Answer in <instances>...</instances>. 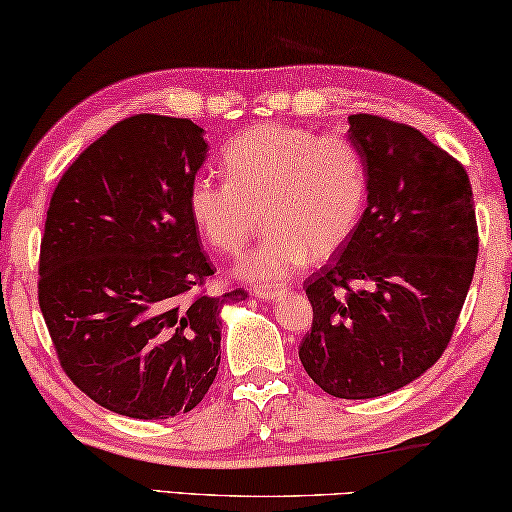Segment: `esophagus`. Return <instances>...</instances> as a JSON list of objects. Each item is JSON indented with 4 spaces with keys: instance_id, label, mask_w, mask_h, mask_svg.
Masks as SVG:
<instances>
[{
    "instance_id": "1",
    "label": "esophagus",
    "mask_w": 512,
    "mask_h": 512,
    "mask_svg": "<svg viewBox=\"0 0 512 512\" xmlns=\"http://www.w3.org/2000/svg\"><path fill=\"white\" fill-rule=\"evenodd\" d=\"M286 288L283 286H258L256 290H254V295L261 299V301H274V299H279V297H283L286 295Z\"/></svg>"
}]
</instances>
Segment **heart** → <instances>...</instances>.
I'll return each mask as SVG.
<instances>
[{"label": "heart", "mask_w": 512, "mask_h": 512, "mask_svg": "<svg viewBox=\"0 0 512 512\" xmlns=\"http://www.w3.org/2000/svg\"><path fill=\"white\" fill-rule=\"evenodd\" d=\"M226 181L197 177L188 192L192 222L226 256H238L261 226L270 231L240 263L249 281L283 279L345 245L363 215L367 165L340 133L317 136L295 124H254L222 149Z\"/></svg>", "instance_id": "heart-1"}]
</instances>
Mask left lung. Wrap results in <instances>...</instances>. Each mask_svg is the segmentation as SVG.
<instances>
[{
  "instance_id": "8db88e82",
  "label": "left lung",
  "mask_w": 512,
  "mask_h": 512,
  "mask_svg": "<svg viewBox=\"0 0 512 512\" xmlns=\"http://www.w3.org/2000/svg\"><path fill=\"white\" fill-rule=\"evenodd\" d=\"M367 165V208L322 270L299 358L324 392L372 399L422 376L447 349L472 283L479 229L465 167L420 131L349 115Z\"/></svg>"
}]
</instances>
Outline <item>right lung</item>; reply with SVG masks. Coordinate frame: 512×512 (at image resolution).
Returning a JSON list of instances; mask_svg holds the SVG:
<instances>
[{
	"instance_id": "right-lung-1",
	"label": "right lung",
	"mask_w": 512,
	"mask_h": 512,
	"mask_svg": "<svg viewBox=\"0 0 512 512\" xmlns=\"http://www.w3.org/2000/svg\"><path fill=\"white\" fill-rule=\"evenodd\" d=\"M204 129L140 113L67 167L40 242L38 301L63 372L99 406L136 420L195 408L220 367L224 304L206 295L188 192Z\"/></svg>"
}]
</instances>
